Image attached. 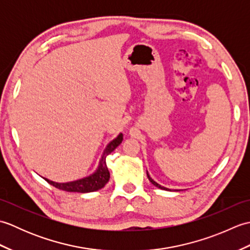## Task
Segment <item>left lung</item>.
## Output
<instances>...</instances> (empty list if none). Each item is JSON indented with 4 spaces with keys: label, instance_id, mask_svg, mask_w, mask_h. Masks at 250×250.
Listing matches in <instances>:
<instances>
[{
    "label": "left lung",
    "instance_id": "obj_1",
    "mask_svg": "<svg viewBox=\"0 0 250 250\" xmlns=\"http://www.w3.org/2000/svg\"><path fill=\"white\" fill-rule=\"evenodd\" d=\"M147 177H148V179H149V182L153 185V186H156V187H158V188H160V189H163V190H168L167 188H166V187H162V186H160L159 185L158 183H156L155 180H153L150 176H149V174H148V172H147Z\"/></svg>",
    "mask_w": 250,
    "mask_h": 250
}]
</instances>
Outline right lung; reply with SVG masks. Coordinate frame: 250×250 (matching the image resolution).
I'll return each mask as SVG.
<instances>
[{
  "instance_id": "right-lung-1",
  "label": "right lung",
  "mask_w": 250,
  "mask_h": 250,
  "mask_svg": "<svg viewBox=\"0 0 250 250\" xmlns=\"http://www.w3.org/2000/svg\"><path fill=\"white\" fill-rule=\"evenodd\" d=\"M122 140H124V136L120 133L115 140L109 143L103 152V156L100 161L98 169L92 175H90V176L78 180H74V182L70 183H56L47 178H45V180L48 184L54 186V187L63 191H67V192L86 193L93 192V191L102 189L109 180V171L107 167H106V157H107L111 151H114L117 146H119L121 144Z\"/></svg>"
}]
</instances>
